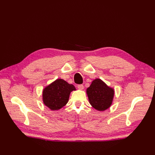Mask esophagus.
Returning a JSON list of instances; mask_svg holds the SVG:
<instances>
[{
    "instance_id": "34e87169",
    "label": "esophagus",
    "mask_w": 155,
    "mask_h": 155,
    "mask_svg": "<svg viewBox=\"0 0 155 155\" xmlns=\"http://www.w3.org/2000/svg\"><path fill=\"white\" fill-rule=\"evenodd\" d=\"M78 88L79 89V90H83V89L84 88V86L83 85H78Z\"/></svg>"
}]
</instances>
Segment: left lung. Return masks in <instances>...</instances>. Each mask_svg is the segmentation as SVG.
Returning a JSON list of instances; mask_svg holds the SVG:
<instances>
[{
	"instance_id": "left-lung-1",
	"label": "left lung",
	"mask_w": 155,
	"mask_h": 155,
	"mask_svg": "<svg viewBox=\"0 0 155 155\" xmlns=\"http://www.w3.org/2000/svg\"><path fill=\"white\" fill-rule=\"evenodd\" d=\"M87 94L91 105L97 110L104 111L110 107L114 91L100 79H96L87 88Z\"/></svg>"
}]
</instances>
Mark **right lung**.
I'll use <instances>...</instances> for the list:
<instances>
[{"label": "right lung", "mask_w": 155, "mask_h": 155, "mask_svg": "<svg viewBox=\"0 0 155 155\" xmlns=\"http://www.w3.org/2000/svg\"><path fill=\"white\" fill-rule=\"evenodd\" d=\"M73 91H76L73 85L62 79H58L44 88V104L51 110H59L67 104L70 94Z\"/></svg>", "instance_id": "right-lung-1"}]
</instances>
